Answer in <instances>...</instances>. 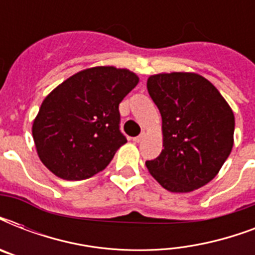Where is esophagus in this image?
<instances>
[{"label": "esophagus", "mask_w": 255, "mask_h": 255, "mask_svg": "<svg viewBox=\"0 0 255 255\" xmlns=\"http://www.w3.org/2000/svg\"><path fill=\"white\" fill-rule=\"evenodd\" d=\"M144 139V133H141V135H139V136H136V137H133V141H135V143H140V141H141V140Z\"/></svg>", "instance_id": "esophagus-1"}]
</instances>
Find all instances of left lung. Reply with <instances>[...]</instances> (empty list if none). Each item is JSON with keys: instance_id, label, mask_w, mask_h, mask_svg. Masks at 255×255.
I'll use <instances>...</instances> for the list:
<instances>
[{"instance_id": "left-lung-1", "label": "left lung", "mask_w": 255, "mask_h": 255, "mask_svg": "<svg viewBox=\"0 0 255 255\" xmlns=\"http://www.w3.org/2000/svg\"><path fill=\"white\" fill-rule=\"evenodd\" d=\"M149 96L163 119L164 149L149 173L169 192L186 193L213 180L233 148L234 114L217 88L194 73L151 75Z\"/></svg>"}]
</instances>
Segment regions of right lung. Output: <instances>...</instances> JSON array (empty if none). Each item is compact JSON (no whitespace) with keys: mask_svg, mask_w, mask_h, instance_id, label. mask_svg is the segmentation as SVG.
<instances>
[{"mask_svg":"<svg viewBox=\"0 0 255 255\" xmlns=\"http://www.w3.org/2000/svg\"><path fill=\"white\" fill-rule=\"evenodd\" d=\"M137 83L129 70L98 66L54 88L33 123L34 143L45 167L73 181L107 167L127 143L119 128V104Z\"/></svg>","mask_w":255,"mask_h":255,"instance_id":"add662e5","label":"right lung"}]
</instances>
